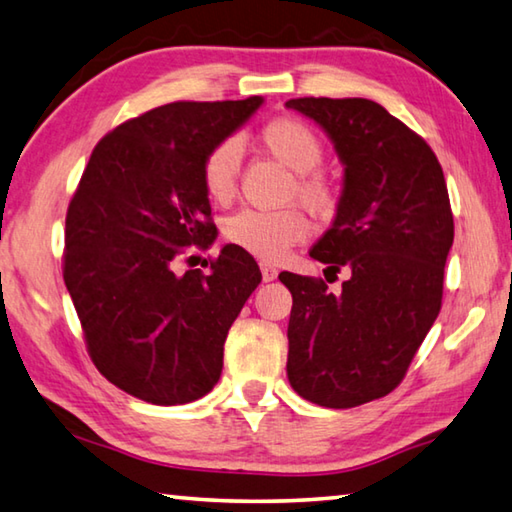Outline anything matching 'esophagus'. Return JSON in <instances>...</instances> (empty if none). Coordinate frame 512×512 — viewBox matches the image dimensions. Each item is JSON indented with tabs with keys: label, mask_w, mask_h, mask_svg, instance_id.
<instances>
[{
	"label": "esophagus",
	"mask_w": 512,
	"mask_h": 512,
	"mask_svg": "<svg viewBox=\"0 0 512 512\" xmlns=\"http://www.w3.org/2000/svg\"><path fill=\"white\" fill-rule=\"evenodd\" d=\"M261 274H263V281L270 283V281L276 279V276H279V270H276V267L270 265V263H263L261 265Z\"/></svg>",
	"instance_id": "obj_1"
}]
</instances>
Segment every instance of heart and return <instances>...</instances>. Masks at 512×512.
<instances>
[{"label":"heart","instance_id":"b5f03b06","mask_svg":"<svg viewBox=\"0 0 512 512\" xmlns=\"http://www.w3.org/2000/svg\"><path fill=\"white\" fill-rule=\"evenodd\" d=\"M256 141L267 155L294 170L288 200H301L319 218H333L342 206L344 191L337 177L319 168L326 148L317 130L299 116H276L258 128ZM240 166L242 152L233 139L215 143L206 152L200 177L211 202L224 204L236 195ZM308 236L310 220L294 206L281 211L242 209L224 222V238L258 261H279Z\"/></svg>","mask_w":512,"mask_h":512}]
</instances>
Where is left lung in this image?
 I'll return each mask as SVG.
<instances>
[{
	"mask_svg": "<svg viewBox=\"0 0 512 512\" xmlns=\"http://www.w3.org/2000/svg\"><path fill=\"white\" fill-rule=\"evenodd\" d=\"M315 119L346 166L337 218L310 256L351 270L342 292L281 272L292 292L288 380L315 405L348 409L384 398L441 312L454 240L450 195L434 150L369 98H290ZM326 270V272H328Z\"/></svg>",
	"mask_w": 512,
	"mask_h": 512,
	"instance_id": "8db88e82",
	"label": "left lung"
}]
</instances>
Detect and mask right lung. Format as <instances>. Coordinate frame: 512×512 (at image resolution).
<instances>
[{"instance_id":"obj_1","label":"right lung","mask_w":512,"mask_h":512,"mask_svg":"<svg viewBox=\"0 0 512 512\" xmlns=\"http://www.w3.org/2000/svg\"><path fill=\"white\" fill-rule=\"evenodd\" d=\"M261 103L177 101L134 116L96 143L71 197L62 276L94 366L134 398L186 405L220 380L261 270L236 245L209 272L179 263L215 240L204 155Z\"/></svg>"}]
</instances>
